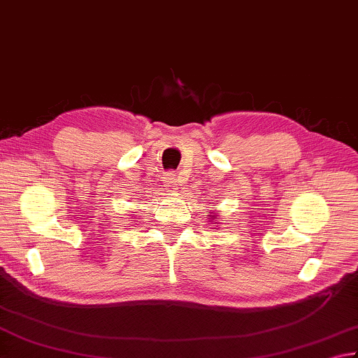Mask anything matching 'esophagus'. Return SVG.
<instances>
[{
    "mask_svg": "<svg viewBox=\"0 0 358 358\" xmlns=\"http://www.w3.org/2000/svg\"><path fill=\"white\" fill-rule=\"evenodd\" d=\"M165 187H168V188L176 187V174H174L173 171H168L165 174Z\"/></svg>",
    "mask_w": 358,
    "mask_h": 358,
    "instance_id": "esophagus-1",
    "label": "esophagus"
}]
</instances>
